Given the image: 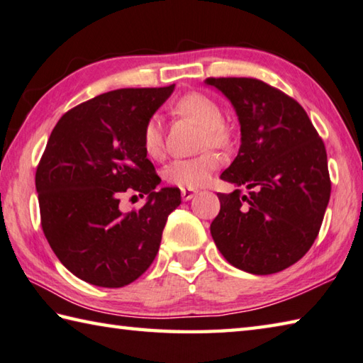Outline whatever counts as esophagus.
<instances>
[{"label":"esophagus","mask_w":363,"mask_h":363,"mask_svg":"<svg viewBox=\"0 0 363 363\" xmlns=\"http://www.w3.org/2000/svg\"><path fill=\"white\" fill-rule=\"evenodd\" d=\"M195 195H196L195 190H190V189H182V190H181V196H182L184 201L191 200V198H194Z\"/></svg>","instance_id":"1"}]
</instances>
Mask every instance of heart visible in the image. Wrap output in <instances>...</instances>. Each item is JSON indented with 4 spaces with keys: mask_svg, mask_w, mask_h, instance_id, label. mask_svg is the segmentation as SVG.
Listing matches in <instances>:
<instances>
[{
    "mask_svg": "<svg viewBox=\"0 0 363 363\" xmlns=\"http://www.w3.org/2000/svg\"><path fill=\"white\" fill-rule=\"evenodd\" d=\"M177 115L194 119L198 125H201L206 132L204 145L222 146L228 140L223 124V113L220 106L203 94L184 96L174 105ZM143 147L147 155L154 159L162 157L163 154V130L162 121L159 116H152L145 124L143 135H141ZM218 167V159L216 154L206 152L191 159H176L165 168L167 181L179 187L198 189L206 186L211 181L212 173Z\"/></svg>",
    "mask_w": 363,
    "mask_h": 363,
    "instance_id": "b5f03b06",
    "label": "heart"
}]
</instances>
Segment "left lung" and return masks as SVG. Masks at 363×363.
I'll list each match as a JSON object with an SVG mask.
<instances>
[{
    "label": "left lung",
    "instance_id": "obj_1",
    "mask_svg": "<svg viewBox=\"0 0 363 363\" xmlns=\"http://www.w3.org/2000/svg\"><path fill=\"white\" fill-rule=\"evenodd\" d=\"M228 99L240 125L236 159L222 173L234 187L217 194L212 239L231 266L269 275L293 266L313 245L330 198L328 154L302 106L255 78H208Z\"/></svg>",
    "mask_w": 363,
    "mask_h": 363
}]
</instances>
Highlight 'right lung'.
Segmentation results:
<instances>
[{"label":"right lung","mask_w":363,"mask_h":363,"mask_svg":"<svg viewBox=\"0 0 363 363\" xmlns=\"http://www.w3.org/2000/svg\"><path fill=\"white\" fill-rule=\"evenodd\" d=\"M173 91L174 84L105 92L69 110L47 141L35 172L42 230L62 266L91 285L121 288L145 274L181 204L179 190L157 189L141 141ZM127 189L147 196L138 213L118 209Z\"/></svg>","instance_id":"add662e5"}]
</instances>
